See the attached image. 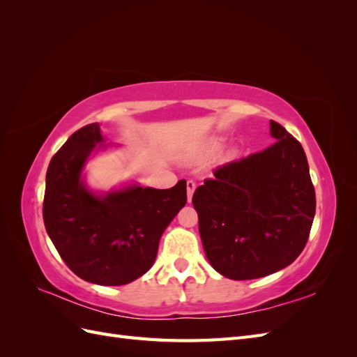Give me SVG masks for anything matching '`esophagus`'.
Segmentation results:
<instances>
[{
    "label": "esophagus",
    "mask_w": 357,
    "mask_h": 357,
    "mask_svg": "<svg viewBox=\"0 0 357 357\" xmlns=\"http://www.w3.org/2000/svg\"><path fill=\"white\" fill-rule=\"evenodd\" d=\"M186 189H188V201L190 202V201H192V197H193V192H195V189H197V183L193 181V180H188Z\"/></svg>",
    "instance_id": "esophagus-1"
}]
</instances>
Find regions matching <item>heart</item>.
Returning <instances> with one entry per match:
<instances>
[{"label": "heart", "mask_w": 357, "mask_h": 357, "mask_svg": "<svg viewBox=\"0 0 357 357\" xmlns=\"http://www.w3.org/2000/svg\"><path fill=\"white\" fill-rule=\"evenodd\" d=\"M222 146V142L220 139H213V142L208 144V150L210 152H215V150H219Z\"/></svg>", "instance_id": "1"}]
</instances>
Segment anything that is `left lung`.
Returning a JSON list of instances; mask_svg holds the SVG:
<instances>
[{"mask_svg": "<svg viewBox=\"0 0 357 357\" xmlns=\"http://www.w3.org/2000/svg\"><path fill=\"white\" fill-rule=\"evenodd\" d=\"M271 146L214 169L192 204L215 271L231 280L269 275L304 250L316 214V192L304 149L271 121Z\"/></svg>", "mask_w": 357, "mask_h": 357, "instance_id": "1", "label": "left lung"}]
</instances>
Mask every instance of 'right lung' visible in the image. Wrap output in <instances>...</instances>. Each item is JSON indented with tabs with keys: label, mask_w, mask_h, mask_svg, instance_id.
Segmentation results:
<instances>
[{
	"label": "right lung",
	"mask_w": 357,
	"mask_h": 357,
	"mask_svg": "<svg viewBox=\"0 0 357 357\" xmlns=\"http://www.w3.org/2000/svg\"><path fill=\"white\" fill-rule=\"evenodd\" d=\"M104 142L98 123L75 131L53 155L43 220L71 271L89 283L122 286L152 268L167 226L188 201L186 180L171 189L129 186L98 197L83 185L84 162Z\"/></svg>",
	"instance_id": "1"
}]
</instances>
